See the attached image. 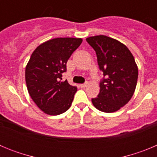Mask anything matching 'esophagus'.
Returning a JSON list of instances; mask_svg holds the SVG:
<instances>
[{
    "label": "esophagus",
    "instance_id": "esophagus-1",
    "mask_svg": "<svg viewBox=\"0 0 157 157\" xmlns=\"http://www.w3.org/2000/svg\"><path fill=\"white\" fill-rule=\"evenodd\" d=\"M87 84H88V83H87V82H86V83H83V84H80V85H79V86L81 87V88H85V87L86 86H87Z\"/></svg>",
    "mask_w": 157,
    "mask_h": 157
}]
</instances>
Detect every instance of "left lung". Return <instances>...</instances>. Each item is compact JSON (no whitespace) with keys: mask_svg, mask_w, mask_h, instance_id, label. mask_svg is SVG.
Returning <instances> with one entry per match:
<instances>
[{"mask_svg":"<svg viewBox=\"0 0 157 157\" xmlns=\"http://www.w3.org/2000/svg\"><path fill=\"white\" fill-rule=\"evenodd\" d=\"M86 41L95 50L104 75L93 105L101 112H116L128 103L135 90L138 69L134 56L125 45L108 36L87 37Z\"/></svg>","mask_w":157,"mask_h":157,"instance_id":"left-lung-1","label":"left lung"}]
</instances>
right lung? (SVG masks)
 Segmentation results:
<instances>
[{
	"mask_svg": "<svg viewBox=\"0 0 157 157\" xmlns=\"http://www.w3.org/2000/svg\"><path fill=\"white\" fill-rule=\"evenodd\" d=\"M82 38L57 37L42 43L31 54L25 71L30 98L41 111L57 116L68 110L77 87L61 82L67 62Z\"/></svg>",
	"mask_w": 157,
	"mask_h": 157,
	"instance_id": "obj_1",
	"label": "right lung"
}]
</instances>
